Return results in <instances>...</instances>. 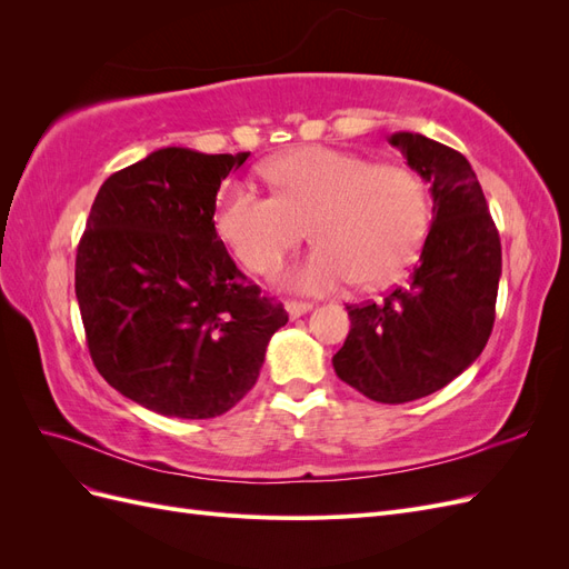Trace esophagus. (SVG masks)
Instances as JSON below:
<instances>
[{
    "mask_svg": "<svg viewBox=\"0 0 569 569\" xmlns=\"http://www.w3.org/2000/svg\"><path fill=\"white\" fill-rule=\"evenodd\" d=\"M284 308H287L289 318H291V320H297V318H301V316H306L308 311H311L313 303H308V301H287V303H284Z\"/></svg>",
    "mask_w": 569,
    "mask_h": 569,
    "instance_id": "obj_1",
    "label": "esophagus"
}]
</instances>
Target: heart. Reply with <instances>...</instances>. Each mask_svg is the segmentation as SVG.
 <instances>
[{
	"label": "heart",
	"instance_id": "1",
	"mask_svg": "<svg viewBox=\"0 0 569 569\" xmlns=\"http://www.w3.org/2000/svg\"><path fill=\"white\" fill-rule=\"evenodd\" d=\"M268 178L278 197L234 182L220 194L216 232L251 272H270L306 237L316 249L280 274L306 295H325L356 278L393 282L416 261L429 228L425 187L403 166H377L351 151L301 147L274 159Z\"/></svg>",
	"mask_w": 569,
	"mask_h": 569
}]
</instances>
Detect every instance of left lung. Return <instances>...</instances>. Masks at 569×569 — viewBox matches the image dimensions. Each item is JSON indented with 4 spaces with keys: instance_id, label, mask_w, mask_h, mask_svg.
<instances>
[{
    "instance_id": "obj_1",
    "label": "left lung",
    "mask_w": 569,
    "mask_h": 569,
    "mask_svg": "<svg viewBox=\"0 0 569 569\" xmlns=\"http://www.w3.org/2000/svg\"><path fill=\"white\" fill-rule=\"evenodd\" d=\"M432 192V228L418 266L382 301L347 306L351 332L335 353L341 382L377 403L439 391L487 347L501 280V239L470 161L418 132H393Z\"/></svg>"
}]
</instances>
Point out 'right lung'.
Segmentation results:
<instances>
[{
    "instance_id": "right-lung-1",
    "label": "right lung",
    "mask_w": 569,
    "mask_h": 569,
    "mask_svg": "<svg viewBox=\"0 0 569 569\" xmlns=\"http://www.w3.org/2000/svg\"><path fill=\"white\" fill-rule=\"evenodd\" d=\"M247 159L249 151H151L99 187L78 244L76 297L94 368L159 416L228 412L289 320L216 232L220 182Z\"/></svg>"
}]
</instances>
